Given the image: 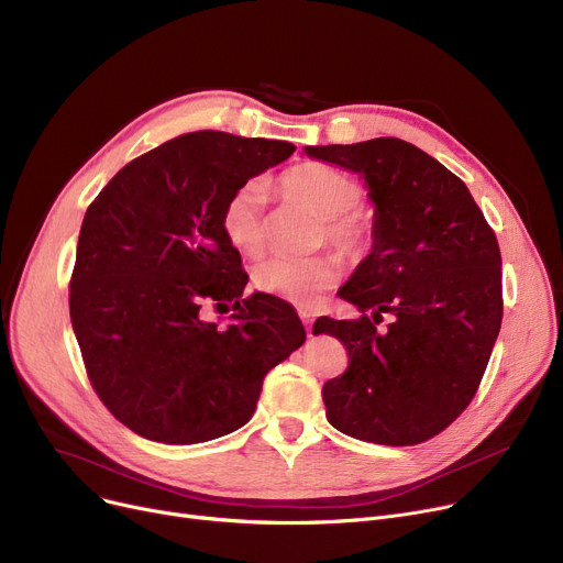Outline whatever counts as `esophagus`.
I'll return each mask as SVG.
<instances>
[{
  "label": "esophagus",
  "mask_w": 563,
  "mask_h": 563,
  "mask_svg": "<svg viewBox=\"0 0 563 563\" xmlns=\"http://www.w3.org/2000/svg\"><path fill=\"white\" fill-rule=\"evenodd\" d=\"M299 317H301V321L306 323V333H308V338H312V317H314V314H312L308 308H301V310H299Z\"/></svg>",
  "instance_id": "obj_1"
}]
</instances>
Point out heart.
<instances>
[{
    "mask_svg": "<svg viewBox=\"0 0 563 563\" xmlns=\"http://www.w3.org/2000/svg\"><path fill=\"white\" fill-rule=\"evenodd\" d=\"M280 189L287 198L323 217L321 236L344 260H361L367 255L372 249V223L369 217L358 210L363 187L353 177L327 164L306 162L280 175ZM264 187L260 183H246L223 205L221 228L225 240L244 255H260L264 249ZM338 262L331 255L303 260L272 257L257 266L255 285L272 297L310 306L317 294L338 283Z\"/></svg>",
    "mask_w": 563,
    "mask_h": 563,
    "instance_id": "b5f03b06",
    "label": "heart"
}]
</instances>
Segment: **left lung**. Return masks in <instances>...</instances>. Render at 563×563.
Returning a JSON list of instances; mask_svg holds the SVG:
<instances>
[{"mask_svg": "<svg viewBox=\"0 0 563 563\" xmlns=\"http://www.w3.org/2000/svg\"><path fill=\"white\" fill-rule=\"evenodd\" d=\"M306 155L361 173L374 202L372 253L338 291L361 319H317L312 333L349 353L323 383L329 422L376 445H418L475 397L501 323V255L465 183L395 136L306 145ZM393 313L383 334L375 323Z\"/></svg>", "mask_w": 563, "mask_h": 563, "instance_id": "1", "label": "left lung"}]
</instances>
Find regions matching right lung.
<instances>
[{
	"label": "right lung",
	"instance_id": "obj_1",
	"mask_svg": "<svg viewBox=\"0 0 563 563\" xmlns=\"http://www.w3.org/2000/svg\"><path fill=\"white\" fill-rule=\"evenodd\" d=\"M287 141L202 130L132 159L88 205L70 278V321L91 386L134 433L194 445L244 427L262 380L306 342L291 306L244 299L225 200L285 162ZM234 302L228 330L205 302Z\"/></svg>",
	"mask_w": 563,
	"mask_h": 563
}]
</instances>
